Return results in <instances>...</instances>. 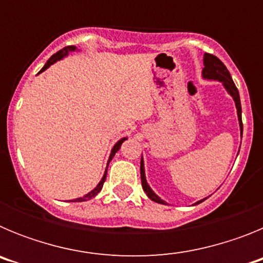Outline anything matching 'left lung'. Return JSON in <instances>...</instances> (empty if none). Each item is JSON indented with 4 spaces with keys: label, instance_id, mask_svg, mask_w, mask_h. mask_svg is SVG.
Returning <instances> with one entry per match:
<instances>
[{
    "label": "left lung",
    "instance_id": "obj_1",
    "mask_svg": "<svg viewBox=\"0 0 263 263\" xmlns=\"http://www.w3.org/2000/svg\"><path fill=\"white\" fill-rule=\"evenodd\" d=\"M203 76L205 79H215V80L222 81L224 87L227 88V90L231 93V96L233 97L234 101H236V108H237V115H238V121H240V126H241V133H242V118H241V101H240V93H238V89L234 85L233 80H232V76L228 71V68L225 67L224 63L218 59L217 57L212 55V53H205L204 55V68H203ZM141 182H142V188L143 191L146 192L150 199L155 203L159 204H166L160 197H158L154 192L152 191V188L148 187V184L146 183L145 178V170H143V162L141 160ZM203 200L197 201L196 204L201 203Z\"/></svg>",
    "mask_w": 263,
    "mask_h": 263
}]
</instances>
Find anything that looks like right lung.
<instances>
[{"label": "right lung", "mask_w": 263, "mask_h": 263, "mask_svg": "<svg viewBox=\"0 0 263 263\" xmlns=\"http://www.w3.org/2000/svg\"><path fill=\"white\" fill-rule=\"evenodd\" d=\"M73 50H75V47H73V46H67V47H64V48H62V50L58 51L57 53H53L52 57H51L50 59H48V62L45 64V67H43V68H42L41 71H39V73H41V72L45 71V69H47L48 67H50L51 64H53V63L57 62V60L62 59L63 57H66L67 53H68V51H73ZM125 139H126V138L120 139V141H118V142L115 145V147L111 148L110 157H109V162H110V160H111V158L115 157V154L118 152V148L121 147V145H122V142H124ZM109 162H108V164H109ZM106 170H108V168H106ZM106 170H105V174H104L103 179H101V182L99 183V185H97V187L95 188L93 191H90L89 194L85 195L84 197H79V199H75V200H73V201H76V203H80V201H87V200H89V199H92V197L96 196V195L99 194L100 191H101V188H103V185H104V182H105V179H106Z\"/></svg>", "instance_id": "right-lung-1"}]
</instances>
